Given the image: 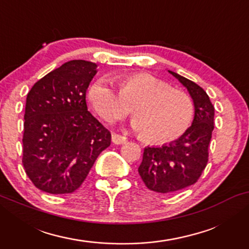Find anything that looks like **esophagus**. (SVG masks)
I'll return each mask as SVG.
<instances>
[{"instance_id":"1","label":"esophagus","mask_w":249,"mask_h":249,"mask_svg":"<svg viewBox=\"0 0 249 249\" xmlns=\"http://www.w3.org/2000/svg\"><path fill=\"white\" fill-rule=\"evenodd\" d=\"M127 137L125 136H122V135H119V134H112V142L115 145H121L124 144V142H127Z\"/></svg>"}]
</instances>
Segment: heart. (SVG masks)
I'll return each instance as SVG.
<instances>
[{"label": "heart", "instance_id": "b5f03b06", "mask_svg": "<svg viewBox=\"0 0 249 249\" xmlns=\"http://www.w3.org/2000/svg\"><path fill=\"white\" fill-rule=\"evenodd\" d=\"M120 93L107 77L97 78L88 88L94 110L107 124L120 120L134 107L135 130L153 144H168L181 137L192 124L194 105L182 90L151 73L137 72L119 79Z\"/></svg>", "mask_w": 249, "mask_h": 249}]
</instances>
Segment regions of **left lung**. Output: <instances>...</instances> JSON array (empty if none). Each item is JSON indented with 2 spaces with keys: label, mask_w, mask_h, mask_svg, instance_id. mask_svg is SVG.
<instances>
[{
  "label": "left lung",
  "mask_w": 249,
  "mask_h": 249,
  "mask_svg": "<svg viewBox=\"0 0 249 249\" xmlns=\"http://www.w3.org/2000/svg\"><path fill=\"white\" fill-rule=\"evenodd\" d=\"M187 88L193 98V124L181 137L168 145L147 146L138 168L148 189L173 193L195 183L209 161V145L214 129V107L209 95L194 81L168 70Z\"/></svg>",
  "instance_id": "left-lung-1"
}]
</instances>
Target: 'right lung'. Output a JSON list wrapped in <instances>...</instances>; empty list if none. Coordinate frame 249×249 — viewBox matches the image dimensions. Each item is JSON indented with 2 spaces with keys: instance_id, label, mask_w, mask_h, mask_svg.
<instances>
[{
  "instance_id": "1",
  "label": "right lung",
  "mask_w": 249,
  "mask_h": 249,
  "mask_svg": "<svg viewBox=\"0 0 249 249\" xmlns=\"http://www.w3.org/2000/svg\"><path fill=\"white\" fill-rule=\"evenodd\" d=\"M97 64L72 60L51 71L27 95L22 164L43 192L79 188L111 134L87 110L86 91Z\"/></svg>"
}]
</instances>
